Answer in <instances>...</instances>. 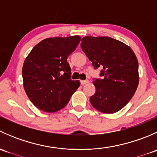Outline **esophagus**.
Here are the masks:
<instances>
[{"label":"esophagus","instance_id":"1","mask_svg":"<svg viewBox=\"0 0 157 157\" xmlns=\"http://www.w3.org/2000/svg\"><path fill=\"white\" fill-rule=\"evenodd\" d=\"M89 83V80H81V84L82 85H84V84H86V83Z\"/></svg>","mask_w":157,"mask_h":157}]
</instances>
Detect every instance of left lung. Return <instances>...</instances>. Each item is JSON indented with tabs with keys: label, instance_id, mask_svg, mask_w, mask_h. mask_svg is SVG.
Listing matches in <instances>:
<instances>
[{
	"label": "left lung",
	"instance_id": "8db88e82",
	"mask_svg": "<svg viewBox=\"0 0 157 157\" xmlns=\"http://www.w3.org/2000/svg\"><path fill=\"white\" fill-rule=\"evenodd\" d=\"M82 50L95 69H102V79H95L96 93L90 101L95 109L105 114L121 110L131 100L139 83L138 61L133 50L108 36H85Z\"/></svg>",
	"mask_w": 157,
	"mask_h": 157
}]
</instances>
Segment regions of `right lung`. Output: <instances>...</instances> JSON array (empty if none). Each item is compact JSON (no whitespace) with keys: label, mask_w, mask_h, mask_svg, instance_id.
<instances>
[{"label":"right lung","mask_w":157,"mask_h":157,"mask_svg":"<svg viewBox=\"0 0 157 157\" xmlns=\"http://www.w3.org/2000/svg\"><path fill=\"white\" fill-rule=\"evenodd\" d=\"M81 38H48L32 49L23 63L22 75L25 92L33 105L46 112L64 108L80 86L71 79L67 57L75 50Z\"/></svg>","instance_id":"right-lung-1"}]
</instances>
